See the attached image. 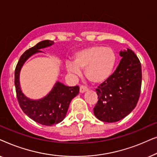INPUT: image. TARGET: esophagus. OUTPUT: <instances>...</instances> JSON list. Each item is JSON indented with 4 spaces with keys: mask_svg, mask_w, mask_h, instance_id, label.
I'll return each mask as SVG.
<instances>
[{
    "mask_svg": "<svg viewBox=\"0 0 157 157\" xmlns=\"http://www.w3.org/2000/svg\"><path fill=\"white\" fill-rule=\"evenodd\" d=\"M88 90H89V89L86 86H80V93H84Z\"/></svg>",
    "mask_w": 157,
    "mask_h": 157,
    "instance_id": "obj_1",
    "label": "esophagus"
}]
</instances>
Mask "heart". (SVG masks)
<instances>
[{
    "mask_svg": "<svg viewBox=\"0 0 157 157\" xmlns=\"http://www.w3.org/2000/svg\"><path fill=\"white\" fill-rule=\"evenodd\" d=\"M117 58L114 51L109 47L94 46L75 53L73 63L67 62L66 68L71 74L79 76L85 69V76L94 83L106 81L114 68Z\"/></svg>",
    "mask_w": 157,
    "mask_h": 157,
    "instance_id": "obj_1",
    "label": "heart"
}]
</instances>
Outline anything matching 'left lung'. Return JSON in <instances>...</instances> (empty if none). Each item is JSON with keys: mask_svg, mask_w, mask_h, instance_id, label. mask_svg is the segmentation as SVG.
I'll use <instances>...</instances> for the list:
<instances>
[{"mask_svg": "<svg viewBox=\"0 0 157 157\" xmlns=\"http://www.w3.org/2000/svg\"><path fill=\"white\" fill-rule=\"evenodd\" d=\"M122 57L112 75L96 89L98 101L94 108L95 117L104 122L119 121L132 112L141 93V63L132 50L120 52Z\"/></svg>", "mask_w": 157, "mask_h": 157, "instance_id": "1", "label": "left lung"}]
</instances>
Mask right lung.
Listing matches in <instances>:
<instances>
[{"label": "right lung", "instance_id": "obj_1", "mask_svg": "<svg viewBox=\"0 0 157 157\" xmlns=\"http://www.w3.org/2000/svg\"><path fill=\"white\" fill-rule=\"evenodd\" d=\"M53 40H45L25 51L21 56L15 70V86L18 104L23 112L34 121L45 126H52L60 123L66 117L71 100L79 93L78 86H66L56 82L48 95L41 99L32 100L27 98L21 91L19 74L25 61L40 49L53 45Z\"/></svg>", "mask_w": 157, "mask_h": 157}]
</instances>
